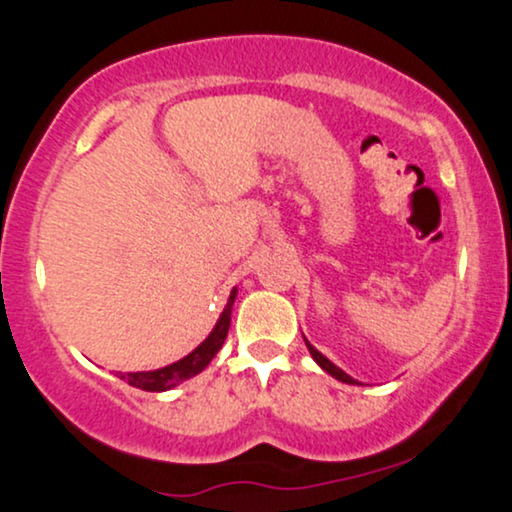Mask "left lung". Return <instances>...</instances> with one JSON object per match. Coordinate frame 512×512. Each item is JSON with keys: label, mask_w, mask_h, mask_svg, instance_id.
<instances>
[{"label": "left lung", "mask_w": 512, "mask_h": 512, "mask_svg": "<svg viewBox=\"0 0 512 512\" xmlns=\"http://www.w3.org/2000/svg\"><path fill=\"white\" fill-rule=\"evenodd\" d=\"M305 346H308L310 356H313V358H315V363H317V366H320L322 370H327V373H330V375H332V378L342 380V383H346V385H358V383H356V380H354V378H351V375H346L342 368H337V366H334V363L330 361V358H327V356H322V354H320V351H317V349H315V346L308 342V339H305Z\"/></svg>", "instance_id": "8db88e82"}]
</instances>
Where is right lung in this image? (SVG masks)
Instances as JSON below:
<instances>
[{"mask_svg":"<svg viewBox=\"0 0 512 512\" xmlns=\"http://www.w3.org/2000/svg\"><path fill=\"white\" fill-rule=\"evenodd\" d=\"M233 301H236V289L231 291V298H228L226 308H223V313L219 317V322H216L214 330H211L209 337L204 339L192 354L180 358V361L170 363L166 368L142 370V373H117L120 375V380H127L132 387H139V390H146V392H166L170 387L180 385L182 380L195 378L197 373H202V370L209 366L211 358L219 354L223 342H226L228 327H231Z\"/></svg>","mask_w":512,"mask_h":512,"instance_id":"add662e5","label":"right lung"}]
</instances>
